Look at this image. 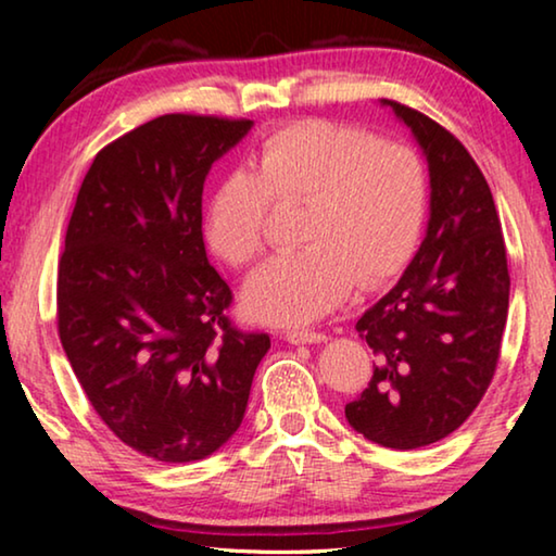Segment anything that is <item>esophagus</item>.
I'll return each mask as SVG.
<instances>
[{
	"mask_svg": "<svg viewBox=\"0 0 556 556\" xmlns=\"http://www.w3.org/2000/svg\"><path fill=\"white\" fill-rule=\"evenodd\" d=\"M287 341L291 345H304V343H324L326 336L318 331H304V328H296V331H287Z\"/></svg>",
	"mask_w": 556,
	"mask_h": 556,
	"instance_id": "obj_1",
	"label": "esophagus"
}]
</instances>
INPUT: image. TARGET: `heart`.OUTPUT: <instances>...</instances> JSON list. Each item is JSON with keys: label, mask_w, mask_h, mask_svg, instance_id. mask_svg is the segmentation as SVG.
Listing matches in <instances>:
<instances>
[{"label": "heart", "mask_w": 556, "mask_h": 556, "mask_svg": "<svg viewBox=\"0 0 556 556\" xmlns=\"http://www.w3.org/2000/svg\"><path fill=\"white\" fill-rule=\"evenodd\" d=\"M296 205L301 250L267 262L242 291L244 314L260 324H312L353 285L375 289L400 275L425 225V166L412 147L375 142L363 129L291 122L215 188L203 213L205 242L225 265L248 267L265 250L267 208Z\"/></svg>", "instance_id": "b5f03b06"}]
</instances>
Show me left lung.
Returning a JSON list of instances; mask_svg holds the SVG:
<instances>
[{
	"mask_svg": "<svg viewBox=\"0 0 556 556\" xmlns=\"http://www.w3.org/2000/svg\"><path fill=\"white\" fill-rule=\"evenodd\" d=\"M382 105L427 156L429 223L397 285L357 318L378 363L345 419L375 444L407 451L448 437L481 402L501 357L510 275L493 193L473 156L421 112Z\"/></svg>",
	"mask_w": 556,
	"mask_h": 556,
	"instance_id": "obj_1",
	"label": "left lung"
}]
</instances>
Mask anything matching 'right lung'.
Returning <instances> with one entry per match:
<instances>
[{
    "instance_id": "1",
    "label": "right lung",
    "mask_w": 556,
    "mask_h": 556,
    "mask_svg": "<svg viewBox=\"0 0 556 556\" xmlns=\"http://www.w3.org/2000/svg\"><path fill=\"white\" fill-rule=\"evenodd\" d=\"M252 119L162 115L100 149L59 262V336L92 409L139 454L188 464L242 425L267 333L225 316L203 184Z\"/></svg>"
}]
</instances>
